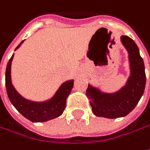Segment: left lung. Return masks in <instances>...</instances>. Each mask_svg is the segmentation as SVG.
<instances>
[{
	"instance_id": "obj_1",
	"label": "left lung",
	"mask_w": 150,
	"mask_h": 150,
	"mask_svg": "<svg viewBox=\"0 0 150 150\" xmlns=\"http://www.w3.org/2000/svg\"><path fill=\"white\" fill-rule=\"evenodd\" d=\"M120 40L129 54L130 75L126 84L115 93H105L88 85L86 96L96 116L108 119L126 116L137 105L144 91L146 76L139 50L135 42L127 35H122Z\"/></svg>"
}]
</instances>
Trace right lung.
<instances>
[{
	"mask_svg": "<svg viewBox=\"0 0 150 150\" xmlns=\"http://www.w3.org/2000/svg\"><path fill=\"white\" fill-rule=\"evenodd\" d=\"M22 40L16 48L17 50L23 43ZM14 54L8 61L6 70V87L9 100L14 107L25 118L31 122H45L60 116L66 105V99L71 92L74 85V80H67L59 87L53 97L48 100L36 102L27 100L21 96L11 82V62Z\"/></svg>",
	"mask_w": 150,
	"mask_h": 150,
	"instance_id": "obj_1",
	"label": "right lung"
}]
</instances>
